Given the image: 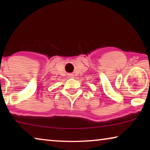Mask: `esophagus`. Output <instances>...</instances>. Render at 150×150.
<instances>
[{
	"label": "esophagus",
	"mask_w": 150,
	"mask_h": 150,
	"mask_svg": "<svg viewBox=\"0 0 150 150\" xmlns=\"http://www.w3.org/2000/svg\"><path fill=\"white\" fill-rule=\"evenodd\" d=\"M68 77L69 78V79H72V78H74V75L73 74H69Z\"/></svg>",
	"instance_id": "obj_1"
}]
</instances>
